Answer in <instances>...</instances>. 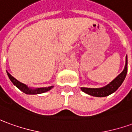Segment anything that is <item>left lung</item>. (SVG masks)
<instances>
[{
	"mask_svg": "<svg viewBox=\"0 0 132 132\" xmlns=\"http://www.w3.org/2000/svg\"><path fill=\"white\" fill-rule=\"evenodd\" d=\"M127 73V56H126V63L124 70L120 74L115 78L109 84L101 88H86V87H81V90L87 94L96 97H104L109 95L113 94L117 90L119 87L121 85L124 79L126 78Z\"/></svg>",
	"mask_w": 132,
	"mask_h": 132,
	"instance_id": "8db88e82",
	"label": "left lung"
}]
</instances>
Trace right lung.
Returning <instances> with one entry per match:
<instances>
[{"mask_svg":"<svg viewBox=\"0 0 132 132\" xmlns=\"http://www.w3.org/2000/svg\"><path fill=\"white\" fill-rule=\"evenodd\" d=\"M7 74H8V78L11 81V82L14 84L18 89H20L21 92H23L26 94H43L45 92L50 91L51 88H53V86H48V87H42V88H32L28 86L26 84H25L23 83H21L19 81H18L16 79H15L13 76H12L9 73L6 71Z\"/></svg>","mask_w":132,"mask_h":132,"instance_id":"add662e5","label":"right lung"}]
</instances>
